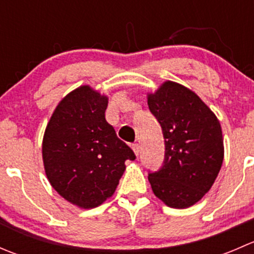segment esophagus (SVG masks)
I'll list each match as a JSON object with an SVG mask.
<instances>
[{"mask_svg": "<svg viewBox=\"0 0 254 254\" xmlns=\"http://www.w3.org/2000/svg\"><path fill=\"white\" fill-rule=\"evenodd\" d=\"M131 147H132V150H134L135 155L139 156V153H140V145H139V143H132Z\"/></svg>", "mask_w": 254, "mask_h": 254, "instance_id": "esophagus-1", "label": "esophagus"}]
</instances>
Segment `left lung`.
I'll return each instance as SVG.
<instances>
[{"label": "left lung", "instance_id": "1", "mask_svg": "<svg viewBox=\"0 0 254 254\" xmlns=\"http://www.w3.org/2000/svg\"><path fill=\"white\" fill-rule=\"evenodd\" d=\"M147 104L165 139L162 166L148 172L151 188L168 206H191L211 188L224 161L219 120L194 92L171 81Z\"/></svg>", "mask_w": 254, "mask_h": 254}]
</instances>
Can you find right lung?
<instances>
[{"label": "right lung", "mask_w": 254, "mask_h": 254, "mask_svg": "<svg viewBox=\"0 0 254 254\" xmlns=\"http://www.w3.org/2000/svg\"><path fill=\"white\" fill-rule=\"evenodd\" d=\"M107 97L88 86L59 103L43 140L45 173L63 198L83 209L101 205L113 195L134 151L106 120Z\"/></svg>", "instance_id": "add662e5"}]
</instances>
